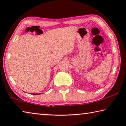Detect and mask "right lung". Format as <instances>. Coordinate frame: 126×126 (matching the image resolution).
<instances>
[{"label":"right lung","instance_id":"right-lung-1","mask_svg":"<svg viewBox=\"0 0 126 126\" xmlns=\"http://www.w3.org/2000/svg\"><path fill=\"white\" fill-rule=\"evenodd\" d=\"M43 93H39V94H38V93H31L32 94H34V95H37V94H43Z\"/></svg>","mask_w":126,"mask_h":126}]
</instances>
